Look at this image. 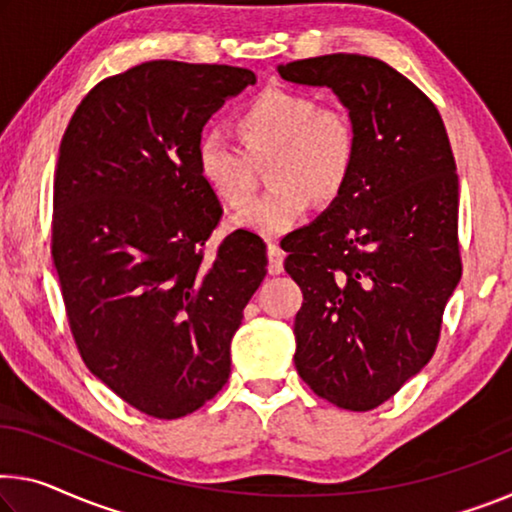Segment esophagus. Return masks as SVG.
I'll list each match as a JSON object with an SVG mask.
<instances>
[{"label": "esophagus", "mask_w": 512, "mask_h": 512, "mask_svg": "<svg viewBox=\"0 0 512 512\" xmlns=\"http://www.w3.org/2000/svg\"><path fill=\"white\" fill-rule=\"evenodd\" d=\"M267 258H270V274H281L283 272V251L277 245H267Z\"/></svg>", "instance_id": "1"}]
</instances>
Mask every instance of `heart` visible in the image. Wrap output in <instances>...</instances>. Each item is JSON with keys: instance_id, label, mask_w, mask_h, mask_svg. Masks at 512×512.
Instances as JSON below:
<instances>
[{"instance_id": "b5f03b06", "label": "heart", "mask_w": 512, "mask_h": 512, "mask_svg": "<svg viewBox=\"0 0 512 512\" xmlns=\"http://www.w3.org/2000/svg\"><path fill=\"white\" fill-rule=\"evenodd\" d=\"M238 146L217 132L203 135L196 164L208 190L231 208H245L254 194L251 162L267 160L265 180L272 185L261 199L235 217L242 229L279 238L309 212L336 201L350 185L359 157L355 123L338 109H320L300 91L270 86L251 98L235 116Z\"/></svg>"}]
</instances>
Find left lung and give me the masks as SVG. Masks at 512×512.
Here are the masks:
<instances>
[{"label": "left lung", "instance_id": "8db88e82", "mask_svg": "<svg viewBox=\"0 0 512 512\" xmlns=\"http://www.w3.org/2000/svg\"><path fill=\"white\" fill-rule=\"evenodd\" d=\"M327 86L359 137L350 185L283 249L302 288L295 366L336 407L368 412L428 364L458 286V174L442 116L380 59L325 54L279 66Z\"/></svg>", "mask_w": 512, "mask_h": 512}]
</instances>
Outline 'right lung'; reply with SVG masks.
I'll use <instances>...</instances> for the list:
<instances>
[{
    "label": "right lung",
    "instance_id": "1",
    "mask_svg": "<svg viewBox=\"0 0 512 512\" xmlns=\"http://www.w3.org/2000/svg\"><path fill=\"white\" fill-rule=\"evenodd\" d=\"M256 84L249 68L146 61L93 86L61 139L52 258L89 371L155 419L206 405L267 272L265 242L226 235L196 164L203 125Z\"/></svg>",
    "mask_w": 512,
    "mask_h": 512
}]
</instances>
